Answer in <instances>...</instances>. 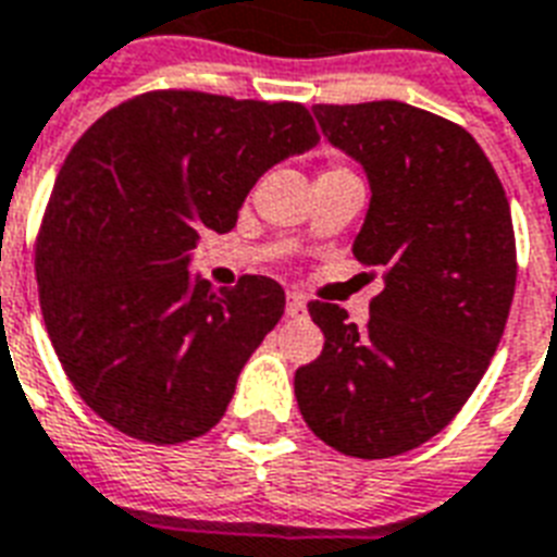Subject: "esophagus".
I'll use <instances>...</instances> for the list:
<instances>
[{
    "instance_id": "obj_1",
    "label": "esophagus",
    "mask_w": 557,
    "mask_h": 557,
    "mask_svg": "<svg viewBox=\"0 0 557 557\" xmlns=\"http://www.w3.org/2000/svg\"><path fill=\"white\" fill-rule=\"evenodd\" d=\"M307 312V297L300 295V292H288L286 295V315L297 318Z\"/></svg>"
}]
</instances>
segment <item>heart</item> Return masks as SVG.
Returning a JSON list of instances; mask_svg holds the SVG:
<instances>
[{"label": "heart", "mask_w": 557, "mask_h": 557, "mask_svg": "<svg viewBox=\"0 0 557 557\" xmlns=\"http://www.w3.org/2000/svg\"><path fill=\"white\" fill-rule=\"evenodd\" d=\"M330 172H347V169H330Z\"/></svg>", "instance_id": "b5f03b06"}]
</instances>
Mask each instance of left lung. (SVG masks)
<instances>
[{"label": "left lung", "instance_id": "left-lung-1", "mask_svg": "<svg viewBox=\"0 0 557 557\" xmlns=\"http://www.w3.org/2000/svg\"><path fill=\"white\" fill-rule=\"evenodd\" d=\"M312 113L368 177L354 257L385 269V286L362 330L347 309L309 304L324 350L295 373L297 406L345 456H400L456 418L494 359L517 283L511 207L476 139L447 119L403 101Z\"/></svg>", "mask_w": 557, "mask_h": 557}]
</instances>
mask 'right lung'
I'll return each mask as SVG.
<instances>
[{"label": "right lung", "instance_id": "1", "mask_svg": "<svg viewBox=\"0 0 557 557\" xmlns=\"http://www.w3.org/2000/svg\"><path fill=\"white\" fill-rule=\"evenodd\" d=\"M318 143L295 101L146 92L75 143L37 239V286L63 371L101 420L181 444L227 411L286 292L248 274H189L203 231L227 233L271 165Z\"/></svg>", "mask_w": 557, "mask_h": 557}]
</instances>
